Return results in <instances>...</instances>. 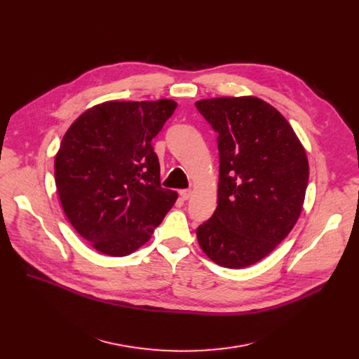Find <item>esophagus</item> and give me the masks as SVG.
Listing matches in <instances>:
<instances>
[{"mask_svg": "<svg viewBox=\"0 0 359 359\" xmlns=\"http://www.w3.org/2000/svg\"><path fill=\"white\" fill-rule=\"evenodd\" d=\"M190 196H191V190H190V189L180 190V197H182L183 200H189V198H190Z\"/></svg>", "mask_w": 359, "mask_h": 359, "instance_id": "34e87169", "label": "esophagus"}]
</instances>
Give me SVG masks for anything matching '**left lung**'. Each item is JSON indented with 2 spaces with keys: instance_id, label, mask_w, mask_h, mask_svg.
I'll list each match as a JSON object with an SVG mask.
<instances>
[{
  "instance_id": "1",
  "label": "left lung",
  "mask_w": 359,
  "mask_h": 359,
  "mask_svg": "<svg viewBox=\"0 0 359 359\" xmlns=\"http://www.w3.org/2000/svg\"><path fill=\"white\" fill-rule=\"evenodd\" d=\"M196 108L217 133L220 161L217 208L197 227V240L216 264L248 267L295 226L309 161L291 125L259 97L203 99Z\"/></svg>"
}]
</instances>
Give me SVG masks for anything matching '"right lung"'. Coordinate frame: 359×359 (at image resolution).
Returning a JSON list of instances; mask_svg holds the SVG:
<instances>
[{
  "label": "right lung",
  "instance_id": "right-lung-1",
  "mask_svg": "<svg viewBox=\"0 0 359 359\" xmlns=\"http://www.w3.org/2000/svg\"><path fill=\"white\" fill-rule=\"evenodd\" d=\"M177 104L111 100L83 112L55 158V184L72 227L97 251L123 257L143 245L177 193L161 186L151 139Z\"/></svg>",
  "mask_w": 359,
  "mask_h": 359
}]
</instances>
